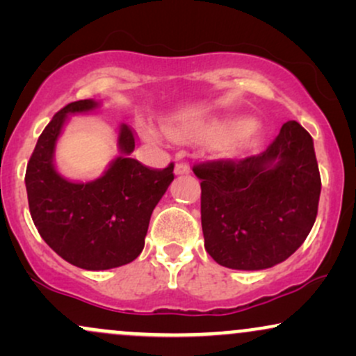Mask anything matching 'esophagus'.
Wrapping results in <instances>:
<instances>
[{"label":"esophagus","instance_id":"obj_1","mask_svg":"<svg viewBox=\"0 0 356 356\" xmlns=\"http://www.w3.org/2000/svg\"><path fill=\"white\" fill-rule=\"evenodd\" d=\"M174 172H175V175H187L191 172V169H189V165H187V164H177V165H175Z\"/></svg>","mask_w":356,"mask_h":356}]
</instances>
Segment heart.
<instances>
[{
    "instance_id": "heart-1",
    "label": "heart",
    "mask_w": 356,
    "mask_h": 356,
    "mask_svg": "<svg viewBox=\"0 0 356 356\" xmlns=\"http://www.w3.org/2000/svg\"><path fill=\"white\" fill-rule=\"evenodd\" d=\"M142 134L147 140H159L157 132L144 127ZM167 134L177 142H195L209 137H220L218 150L227 155L246 154L261 144V134L254 118L248 115H202L184 118L177 124L167 125Z\"/></svg>"
}]
</instances>
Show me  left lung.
I'll return each mask as SVG.
<instances>
[{"instance_id": "left-lung-1", "label": "left lung", "mask_w": 356, "mask_h": 356, "mask_svg": "<svg viewBox=\"0 0 356 356\" xmlns=\"http://www.w3.org/2000/svg\"><path fill=\"white\" fill-rule=\"evenodd\" d=\"M192 170L201 181L204 246L220 266L273 268L308 238L321 179L313 138L298 122H286L263 154Z\"/></svg>"}]
</instances>
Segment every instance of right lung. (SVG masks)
I'll return each mask as SVG.
<instances>
[{
	"label": "right lung",
	"instance_id": "right-lung-1",
	"mask_svg": "<svg viewBox=\"0 0 356 356\" xmlns=\"http://www.w3.org/2000/svg\"><path fill=\"white\" fill-rule=\"evenodd\" d=\"M100 102H72L44 127L26 167L31 219L44 243L73 266L104 271L132 263L145 244L149 220L167 187L174 181V164L149 169L130 154L136 138L120 124L118 154L93 181H72L55 162L58 138L70 115L93 113Z\"/></svg>",
	"mask_w": 356,
	"mask_h": 356
}]
</instances>
